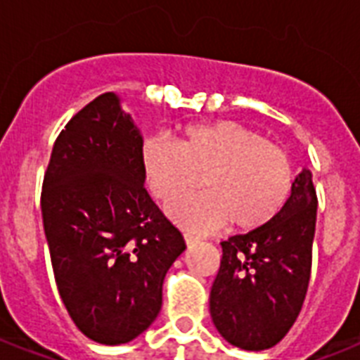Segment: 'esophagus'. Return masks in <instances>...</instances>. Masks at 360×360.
Returning a JSON list of instances; mask_svg holds the SVG:
<instances>
[{
	"label": "esophagus",
	"instance_id": "34e87169",
	"mask_svg": "<svg viewBox=\"0 0 360 360\" xmlns=\"http://www.w3.org/2000/svg\"><path fill=\"white\" fill-rule=\"evenodd\" d=\"M183 237H185V243L188 246L194 245V243H198V240H200V237L192 236V233H188V231H185V233H183Z\"/></svg>",
	"mask_w": 360,
	"mask_h": 360
}]
</instances>
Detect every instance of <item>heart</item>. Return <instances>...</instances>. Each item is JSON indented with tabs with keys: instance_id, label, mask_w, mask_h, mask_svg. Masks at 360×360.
I'll return each instance as SVG.
<instances>
[{
	"instance_id": "b5f03b06",
	"label": "heart",
	"mask_w": 360,
	"mask_h": 360,
	"mask_svg": "<svg viewBox=\"0 0 360 360\" xmlns=\"http://www.w3.org/2000/svg\"><path fill=\"white\" fill-rule=\"evenodd\" d=\"M141 168L158 200L168 202L202 185L205 192L177 198L166 213L177 224L207 231L230 222L233 231H256L284 209L293 168L278 146L230 120L188 124L179 143L151 136L141 146Z\"/></svg>"
}]
</instances>
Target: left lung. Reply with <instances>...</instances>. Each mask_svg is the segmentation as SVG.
I'll use <instances>...</instances> for the list:
<instances>
[{
    "instance_id": "left-lung-1",
    "label": "left lung",
    "mask_w": 360,
    "mask_h": 360,
    "mask_svg": "<svg viewBox=\"0 0 360 360\" xmlns=\"http://www.w3.org/2000/svg\"><path fill=\"white\" fill-rule=\"evenodd\" d=\"M316 211L312 172L302 168L271 224L220 243L222 262L209 312L228 344L263 352L295 323L310 280Z\"/></svg>"
}]
</instances>
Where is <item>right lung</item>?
<instances>
[{
  "mask_svg": "<svg viewBox=\"0 0 360 360\" xmlns=\"http://www.w3.org/2000/svg\"><path fill=\"white\" fill-rule=\"evenodd\" d=\"M141 138L104 93L67 123L42 183V224L59 295L93 342L120 346L157 319L168 269L186 248L147 194Z\"/></svg>",
  "mask_w": 360,
  "mask_h": 360,
  "instance_id": "obj_1",
  "label": "right lung"
}]
</instances>
